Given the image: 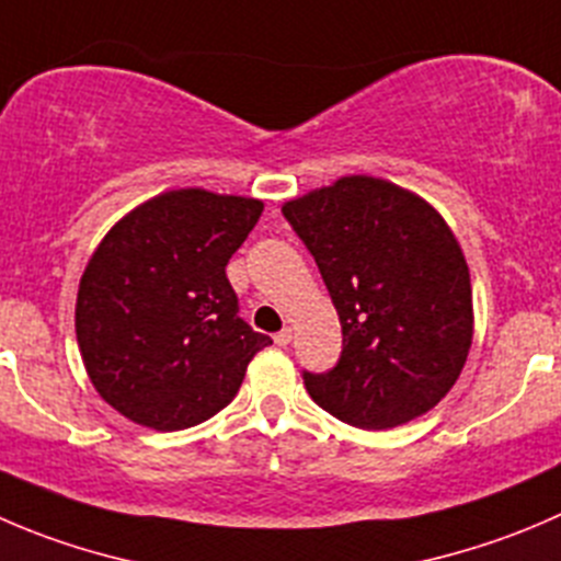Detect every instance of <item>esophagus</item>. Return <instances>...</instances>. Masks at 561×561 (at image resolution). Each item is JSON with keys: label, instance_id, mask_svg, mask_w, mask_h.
Wrapping results in <instances>:
<instances>
[{"label": "esophagus", "instance_id": "34e87169", "mask_svg": "<svg viewBox=\"0 0 561 561\" xmlns=\"http://www.w3.org/2000/svg\"><path fill=\"white\" fill-rule=\"evenodd\" d=\"M290 340H293V331H290V329H282L279 334H274V342H276V345H279V347L290 345Z\"/></svg>", "mask_w": 561, "mask_h": 561}]
</instances>
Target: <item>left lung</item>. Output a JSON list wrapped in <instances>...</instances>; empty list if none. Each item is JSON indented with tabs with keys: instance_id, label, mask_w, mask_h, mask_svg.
Listing matches in <instances>:
<instances>
[{
	"instance_id": "left-lung-1",
	"label": "left lung",
	"mask_w": 561,
	"mask_h": 561,
	"mask_svg": "<svg viewBox=\"0 0 561 561\" xmlns=\"http://www.w3.org/2000/svg\"><path fill=\"white\" fill-rule=\"evenodd\" d=\"M318 263L342 323L340 362L307 373L323 411L362 431L405 425L458 380L474 334L471 279L447 221L378 178L282 205Z\"/></svg>"
}]
</instances>
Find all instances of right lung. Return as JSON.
I'll list each match as a JSON object with an SVG mask.
<instances>
[{"label": "right lung", "instance_id": "right-lung-1", "mask_svg": "<svg viewBox=\"0 0 561 561\" xmlns=\"http://www.w3.org/2000/svg\"><path fill=\"white\" fill-rule=\"evenodd\" d=\"M263 203L181 188L130 210L87 263L76 340L98 394L153 431L194 427L241 389L271 336L238 314L227 263Z\"/></svg>", "mask_w": 561, "mask_h": 561}]
</instances>
